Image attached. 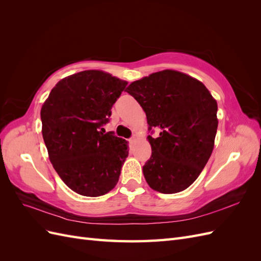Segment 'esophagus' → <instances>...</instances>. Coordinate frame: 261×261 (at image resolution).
I'll list each match as a JSON object with an SVG mask.
<instances>
[{"label": "esophagus", "mask_w": 261, "mask_h": 261, "mask_svg": "<svg viewBox=\"0 0 261 261\" xmlns=\"http://www.w3.org/2000/svg\"><path fill=\"white\" fill-rule=\"evenodd\" d=\"M128 141H129V145H132V144L135 143V138H129Z\"/></svg>", "instance_id": "34e87169"}]
</instances>
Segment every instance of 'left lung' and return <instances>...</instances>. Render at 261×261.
I'll list each match as a JSON object with an SVG mask.
<instances>
[{"instance_id": "left-lung-1", "label": "left lung", "mask_w": 261, "mask_h": 261, "mask_svg": "<svg viewBox=\"0 0 261 261\" xmlns=\"http://www.w3.org/2000/svg\"><path fill=\"white\" fill-rule=\"evenodd\" d=\"M146 113L151 156L143 167L148 185L162 194L191 186L207 164L218 128L217 101L201 82L165 69L126 88Z\"/></svg>"}]
</instances>
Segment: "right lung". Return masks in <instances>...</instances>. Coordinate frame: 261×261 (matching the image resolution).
<instances>
[{"label":"right lung","instance_id":"obj_1","mask_svg":"<svg viewBox=\"0 0 261 261\" xmlns=\"http://www.w3.org/2000/svg\"><path fill=\"white\" fill-rule=\"evenodd\" d=\"M127 82L102 70L63 78L41 108L42 136L50 161L75 193L98 197L117 184L127 141L100 128ZM102 130V128H101Z\"/></svg>","mask_w":261,"mask_h":261}]
</instances>
